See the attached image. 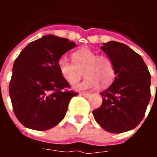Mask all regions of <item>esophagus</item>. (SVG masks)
Segmentation results:
<instances>
[{"label":"esophagus","instance_id":"34e87169","mask_svg":"<svg viewBox=\"0 0 157 157\" xmlns=\"http://www.w3.org/2000/svg\"><path fill=\"white\" fill-rule=\"evenodd\" d=\"M79 95L80 96H82V97H84V98H89L90 94H86V93H80Z\"/></svg>","mask_w":157,"mask_h":157}]
</instances>
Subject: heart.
<instances>
[{"instance_id":"heart-1","label":"heart","mask_w":157,"mask_h":157,"mask_svg":"<svg viewBox=\"0 0 157 157\" xmlns=\"http://www.w3.org/2000/svg\"><path fill=\"white\" fill-rule=\"evenodd\" d=\"M72 62L65 58H59L57 62L58 70L62 78L70 85H75L82 76L86 78L75 86L77 90H86L99 86H108L113 82L116 68L112 58L107 55H97L89 48H82L71 55Z\"/></svg>"}]
</instances>
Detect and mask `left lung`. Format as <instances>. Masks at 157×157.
Listing matches in <instances>:
<instances>
[{
  "mask_svg": "<svg viewBox=\"0 0 157 157\" xmlns=\"http://www.w3.org/2000/svg\"><path fill=\"white\" fill-rule=\"evenodd\" d=\"M101 48L113 60L116 78L101 93L102 104L93 115L104 130L120 134L143 120L151 98L150 73L141 56L125 44L111 41Z\"/></svg>",
  "mask_w": 157,
  "mask_h": 157,
  "instance_id": "8db88e82",
  "label": "left lung"
}]
</instances>
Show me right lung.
Segmentation results:
<instances>
[{"label": "right lung", "mask_w": 157, "mask_h": 157, "mask_svg": "<svg viewBox=\"0 0 157 157\" xmlns=\"http://www.w3.org/2000/svg\"><path fill=\"white\" fill-rule=\"evenodd\" d=\"M75 46L67 38L45 35L28 44L16 59L9 95L24 127L46 130L64 118L71 99L78 94L67 90L71 86L59 74L57 62Z\"/></svg>", "instance_id": "right-lung-1"}]
</instances>
